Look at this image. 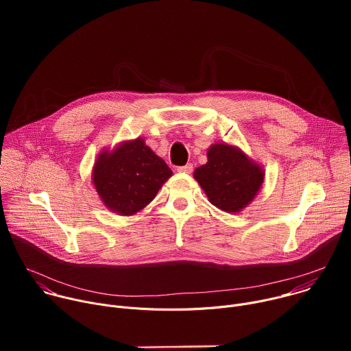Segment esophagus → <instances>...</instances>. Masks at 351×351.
Listing matches in <instances>:
<instances>
[{"label":"esophagus","mask_w":351,"mask_h":351,"mask_svg":"<svg viewBox=\"0 0 351 351\" xmlns=\"http://www.w3.org/2000/svg\"><path fill=\"white\" fill-rule=\"evenodd\" d=\"M178 171L182 172V173H191L193 172V164H186L183 167H179Z\"/></svg>","instance_id":"obj_1"}]
</instances>
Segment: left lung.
<instances>
[{
	"label": "left lung",
	"instance_id": "obj_1",
	"mask_svg": "<svg viewBox=\"0 0 351 351\" xmlns=\"http://www.w3.org/2000/svg\"><path fill=\"white\" fill-rule=\"evenodd\" d=\"M207 157V164L194 171V179L210 203L229 214L245 208L264 183V169L240 148L226 143L213 144Z\"/></svg>",
	"mask_w": 351,
	"mask_h": 351
}]
</instances>
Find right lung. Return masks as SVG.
Here are the masks:
<instances>
[{
    "instance_id": "obj_1",
    "label": "right lung",
    "mask_w": 351,
    "mask_h": 351,
    "mask_svg": "<svg viewBox=\"0 0 351 351\" xmlns=\"http://www.w3.org/2000/svg\"><path fill=\"white\" fill-rule=\"evenodd\" d=\"M172 176L167 162L141 137L104 149L93 168V183L108 210L133 215L153 202L161 186Z\"/></svg>"
}]
</instances>
